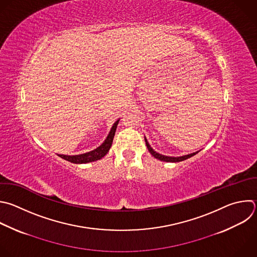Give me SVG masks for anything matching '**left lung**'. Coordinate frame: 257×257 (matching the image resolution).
<instances>
[{
  "label": "left lung",
  "mask_w": 257,
  "mask_h": 257,
  "mask_svg": "<svg viewBox=\"0 0 257 257\" xmlns=\"http://www.w3.org/2000/svg\"><path fill=\"white\" fill-rule=\"evenodd\" d=\"M145 143H146V146H147L149 152H150L155 158H157V159H159V160H162V161H166V162H180V161L186 160V159H188V158H190V157H192V156H194V155H196V154L198 153V152H194V153H191V154H188V155H184V156H180V157L165 156V155L159 154V153H157L156 151H154V150L151 148V146L149 145V143L147 142L146 138H145Z\"/></svg>",
  "instance_id": "left-lung-1"
}]
</instances>
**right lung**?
<instances>
[{"label": "right lung", "instance_id": "obj_1", "mask_svg": "<svg viewBox=\"0 0 257 257\" xmlns=\"http://www.w3.org/2000/svg\"><path fill=\"white\" fill-rule=\"evenodd\" d=\"M119 123V120H117L107 139L104 141V143L99 146L97 149L93 150V151H90V152H87V153H83V154H78V155H63V154H58L59 157L67 160V161H70L72 163H88V162H92V161H96V160H99L101 159L102 157H104L109 149L111 148L112 146V143H113V139H114V136H115V132H116V129H117V125Z\"/></svg>", "mask_w": 257, "mask_h": 257}]
</instances>
